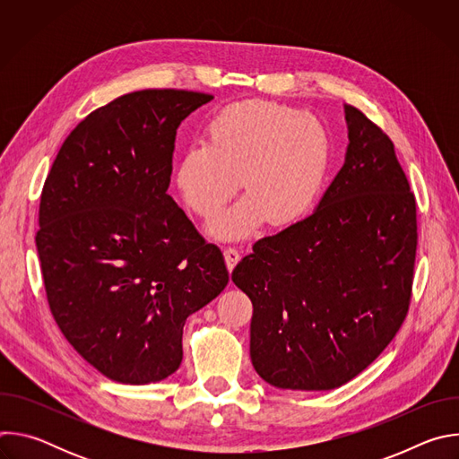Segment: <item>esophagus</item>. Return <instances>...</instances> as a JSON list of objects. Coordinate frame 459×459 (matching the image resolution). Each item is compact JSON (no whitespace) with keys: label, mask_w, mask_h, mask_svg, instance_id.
<instances>
[{"label":"esophagus","mask_w":459,"mask_h":459,"mask_svg":"<svg viewBox=\"0 0 459 459\" xmlns=\"http://www.w3.org/2000/svg\"><path fill=\"white\" fill-rule=\"evenodd\" d=\"M241 257V250L236 247V245H229L225 247V261H227V267L229 271H232L236 267V264Z\"/></svg>","instance_id":"obj_1"}]
</instances>
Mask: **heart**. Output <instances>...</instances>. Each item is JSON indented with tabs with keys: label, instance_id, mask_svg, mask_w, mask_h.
Returning a JSON list of instances; mask_svg holds the SVG:
<instances>
[{
	"label": "heart",
	"instance_id": "obj_1",
	"mask_svg": "<svg viewBox=\"0 0 459 459\" xmlns=\"http://www.w3.org/2000/svg\"><path fill=\"white\" fill-rule=\"evenodd\" d=\"M207 142L192 143L176 165V185L188 209L216 216L241 185L248 192L212 223L218 236H243L265 218L296 221L316 200L331 156V138L314 116L265 100L220 108Z\"/></svg>",
	"mask_w": 459,
	"mask_h": 459
}]
</instances>
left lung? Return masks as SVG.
I'll return each mask as SVG.
<instances>
[{
	"instance_id": "left-lung-1",
	"label": "left lung",
	"mask_w": 459,
	"mask_h": 459,
	"mask_svg": "<svg viewBox=\"0 0 459 459\" xmlns=\"http://www.w3.org/2000/svg\"><path fill=\"white\" fill-rule=\"evenodd\" d=\"M347 158L317 209L252 245L232 271L250 298V359L267 383L333 390L363 372L407 317L418 205L394 143L347 105Z\"/></svg>"
}]
</instances>
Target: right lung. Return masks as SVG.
Segmentation results:
<instances>
[{
  "label": "right lung",
  "instance_id": "obj_1",
  "mask_svg": "<svg viewBox=\"0 0 459 459\" xmlns=\"http://www.w3.org/2000/svg\"><path fill=\"white\" fill-rule=\"evenodd\" d=\"M211 94L147 89L91 112L63 142L36 247L50 312L108 379L161 381L186 317L229 283L223 252L167 194L179 123Z\"/></svg>",
  "mask_w": 459,
  "mask_h": 459
}]
</instances>
